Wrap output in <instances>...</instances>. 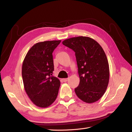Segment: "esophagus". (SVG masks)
<instances>
[{
    "mask_svg": "<svg viewBox=\"0 0 132 132\" xmlns=\"http://www.w3.org/2000/svg\"><path fill=\"white\" fill-rule=\"evenodd\" d=\"M68 78H64V79H63V81L64 82H66L68 81Z\"/></svg>",
    "mask_w": 132,
    "mask_h": 132,
    "instance_id": "1",
    "label": "esophagus"
}]
</instances>
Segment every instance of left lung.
<instances>
[{
	"label": "left lung",
	"instance_id": "8db88e82",
	"mask_svg": "<svg viewBox=\"0 0 132 132\" xmlns=\"http://www.w3.org/2000/svg\"><path fill=\"white\" fill-rule=\"evenodd\" d=\"M62 43L75 53L80 78L76 95L86 103L96 102L104 95L109 82V64L104 51L89 37L68 38Z\"/></svg>",
	"mask_w": 132,
	"mask_h": 132
}]
</instances>
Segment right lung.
I'll return each instance as SVG.
<instances>
[{
  "mask_svg": "<svg viewBox=\"0 0 132 132\" xmlns=\"http://www.w3.org/2000/svg\"><path fill=\"white\" fill-rule=\"evenodd\" d=\"M61 40L38 42L28 51L22 65L24 89L34 104L49 107L55 101L61 82L52 75L54 64L52 53Z\"/></svg>",
  "mask_w": 132,
  "mask_h": 132,
  "instance_id": "right-lung-1",
  "label": "right lung"
}]
</instances>
